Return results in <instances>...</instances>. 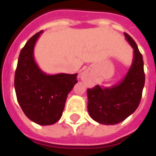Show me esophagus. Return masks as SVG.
Masks as SVG:
<instances>
[{"label": "esophagus", "mask_w": 156, "mask_h": 156, "mask_svg": "<svg viewBox=\"0 0 156 156\" xmlns=\"http://www.w3.org/2000/svg\"><path fill=\"white\" fill-rule=\"evenodd\" d=\"M89 77H90V73H89V72H88V70H84V71H83L81 73V74H80V78H81L82 81H83V82L88 81Z\"/></svg>", "instance_id": "34e87169"}]
</instances>
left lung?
I'll use <instances>...</instances> for the list:
<instances>
[{
  "instance_id": "8db88e82",
  "label": "left lung",
  "mask_w": 156,
  "mask_h": 156,
  "mask_svg": "<svg viewBox=\"0 0 156 156\" xmlns=\"http://www.w3.org/2000/svg\"><path fill=\"white\" fill-rule=\"evenodd\" d=\"M125 38L134 49V59L124 79L109 88L96 85L88 88V110L91 118L99 124H116L132 115L140 103L144 88L143 57L135 41L124 32Z\"/></svg>"
}]
</instances>
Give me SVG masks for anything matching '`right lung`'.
Returning <instances> with one entry per match:
<instances>
[{"label":"right lung","mask_w":156,"mask_h":156,"mask_svg":"<svg viewBox=\"0 0 156 156\" xmlns=\"http://www.w3.org/2000/svg\"><path fill=\"white\" fill-rule=\"evenodd\" d=\"M41 32L32 36L20 52L14 85L26 116L36 124L51 125L60 119L68 94L78 83V74L48 75L38 68L33 51Z\"/></svg>","instance_id":"1"}]
</instances>
